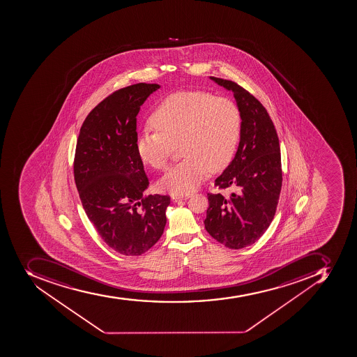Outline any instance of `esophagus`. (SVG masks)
<instances>
[{
    "instance_id": "obj_1",
    "label": "esophagus",
    "mask_w": 357,
    "mask_h": 357,
    "mask_svg": "<svg viewBox=\"0 0 357 357\" xmlns=\"http://www.w3.org/2000/svg\"><path fill=\"white\" fill-rule=\"evenodd\" d=\"M188 197H189V195H172V200L174 201V202L186 200Z\"/></svg>"
}]
</instances>
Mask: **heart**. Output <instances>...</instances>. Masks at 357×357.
Returning <instances> with one entry per match:
<instances>
[{
    "mask_svg": "<svg viewBox=\"0 0 357 357\" xmlns=\"http://www.w3.org/2000/svg\"><path fill=\"white\" fill-rule=\"evenodd\" d=\"M149 123L156 131L137 137L140 160L164 169L181 144L185 157L160 178V189L171 193L195 190L211 172L226 167L241 139L243 118L235 102L206 91H180L155 107Z\"/></svg>",
    "mask_w": 357,
    "mask_h": 357,
    "instance_id": "b5f03b06",
    "label": "heart"
}]
</instances>
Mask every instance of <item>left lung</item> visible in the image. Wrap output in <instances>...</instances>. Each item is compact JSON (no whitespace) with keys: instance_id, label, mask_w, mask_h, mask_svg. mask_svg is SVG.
Segmentation results:
<instances>
[{"instance_id":"left-lung-1","label":"left lung","mask_w":357,"mask_h":357,"mask_svg":"<svg viewBox=\"0 0 357 357\" xmlns=\"http://www.w3.org/2000/svg\"><path fill=\"white\" fill-rule=\"evenodd\" d=\"M234 92L243 118L235 158L215 181L231 195L208 193L204 227L212 238L230 250L250 246L270 227L282 189L281 151L278 132L266 109L236 82L211 76Z\"/></svg>"}]
</instances>
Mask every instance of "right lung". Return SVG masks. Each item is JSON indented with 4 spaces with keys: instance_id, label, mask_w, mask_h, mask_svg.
Segmentation results:
<instances>
[{
    "instance_id": "obj_1",
    "label": "right lung",
    "mask_w": 357,
    "mask_h": 357,
    "mask_svg": "<svg viewBox=\"0 0 357 357\" xmlns=\"http://www.w3.org/2000/svg\"><path fill=\"white\" fill-rule=\"evenodd\" d=\"M158 84L114 91L87 114L76 144L74 178L100 237L126 256H139L160 241L168 195H146L149 181L137 154V114Z\"/></svg>"
}]
</instances>
